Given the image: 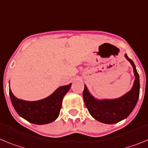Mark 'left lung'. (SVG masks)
Masks as SVG:
<instances>
[{"instance_id": "left-lung-1", "label": "left lung", "mask_w": 148, "mask_h": 148, "mask_svg": "<svg viewBox=\"0 0 148 148\" xmlns=\"http://www.w3.org/2000/svg\"><path fill=\"white\" fill-rule=\"evenodd\" d=\"M131 63L135 74V81L132 89L120 98L115 99L98 100L90 95L85 86L82 92L84 102L90 115L99 122L106 124H115L125 119L132 112L139 96V77L133 60L125 54Z\"/></svg>"}]
</instances>
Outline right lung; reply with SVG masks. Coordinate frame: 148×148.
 Here are the masks:
<instances>
[{"label": "right lung", "instance_id": "right-lung-1", "mask_svg": "<svg viewBox=\"0 0 148 148\" xmlns=\"http://www.w3.org/2000/svg\"><path fill=\"white\" fill-rule=\"evenodd\" d=\"M71 86H61L46 99L29 102L18 99L9 88V96L16 112L31 123L44 125L50 123L58 117L62 106V100Z\"/></svg>", "mask_w": 148, "mask_h": 148}]
</instances>
